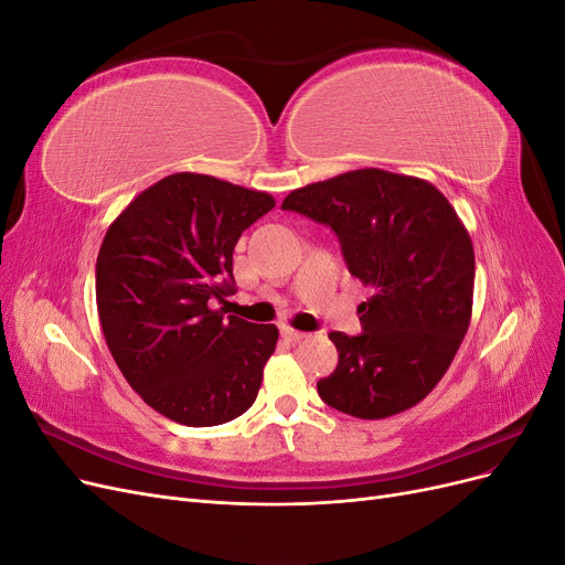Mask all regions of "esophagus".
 Returning a JSON list of instances; mask_svg holds the SVG:
<instances>
[{
  "label": "esophagus",
  "instance_id": "34e87169",
  "mask_svg": "<svg viewBox=\"0 0 565 565\" xmlns=\"http://www.w3.org/2000/svg\"><path fill=\"white\" fill-rule=\"evenodd\" d=\"M282 337L289 339V341H301V339H306L309 334L299 332V330H292V328H282Z\"/></svg>",
  "mask_w": 565,
  "mask_h": 565
}]
</instances>
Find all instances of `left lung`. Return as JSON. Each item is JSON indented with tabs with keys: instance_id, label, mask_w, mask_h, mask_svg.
<instances>
[{
	"instance_id": "8db88e82",
	"label": "left lung",
	"mask_w": 565,
	"mask_h": 565,
	"mask_svg": "<svg viewBox=\"0 0 565 565\" xmlns=\"http://www.w3.org/2000/svg\"><path fill=\"white\" fill-rule=\"evenodd\" d=\"M282 210L328 224L347 266L372 297L363 332H330L337 370L320 398L358 419H384L424 401L448 372L473 306V245L455 207L429 181L353 169L309 183Z\"/></svg>"
}]
</instances>
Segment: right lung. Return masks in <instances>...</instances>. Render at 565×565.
I'll return each instance as SVG.
<instances>
[{
    "mask_svg": "<svg viewBox=\"0 0 565 565\" xmlns=\"http://www.w3.org/2000/svg\"><path fill=\"white\" fill-rule=\"evenodd\" d=\"M276 207L262 191L179 172L136 195L98 249L96 306L129 386L167 419L216 426L247 413L276 324L226 316L233 249Z\"/></svg>",
    "mask_w": 565,
    "mask_h": 565,
    "instance_id": "1",
    "label": "right lung"
}]
</instances>
